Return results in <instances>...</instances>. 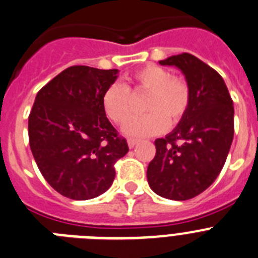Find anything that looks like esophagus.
Masks as SVG:
<instances>
[{"instance_id": "1", "label": "esophagus", "mask_w": 258, "mask_h": 258, "mask_svg": "<svg viewBox=\"0 0 258 258\" xmlns=\"http://www.w3.org/2000/svg\"><path fill=\"white\" fill-rule=\"evenodd\" d=\"M138 142H140V141L136 140V138H129V140H127V146H129L131 149H133L134 146H136Z\"/></svg>"}]
</instances>
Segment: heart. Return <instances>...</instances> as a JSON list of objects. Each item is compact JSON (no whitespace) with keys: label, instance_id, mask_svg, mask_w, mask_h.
Here are the masks:
<instances>
[{"label":"heart","instance_id":"b5f03b06","mask_svg":"<svg viewBox=\"0 0 258 258\" xmlns=\"http://www.w3.org/2000/svg\"><path fill=\"white\" fill-rule=\"evenodd\" d=\"M126 85L113 83L102 97L107 117L116 125L129 120L133 111L132 93H149L145 102L146 115L137 116L127 122L124 133L131 137H146L164 132L168 124L174 125L183 118L191 102V89L184 79L172 76L160 66L149 64L126 77Z\"/></svg>","mask_w":258,"mask_h":258}]
</instances>
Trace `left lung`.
<instances>
[{
    "label": "left lung",
    "mask_w": 258,
    "mask_h": 258,
    "mask_svg": "<svg viewBox=\"0 0 258 258\" xmlns=\"http://www.w3.org/2000/svg\"><path fill=\"white\" fill-rule=\"evenodd\" d=\"M160 64L183 72L191 102L174 131L155 141L147 181L165 199L188 200L207 190L225 165L234 138V106L221 75L192 54L169 56Z\"/></svg>",
    "instance_id": "1"
}]
</instances>
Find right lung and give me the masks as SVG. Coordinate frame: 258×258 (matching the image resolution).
Segmentation results:
<instances>
[{"label":"right lung","mask_w":258,"mask_h":258,"mask_svg":"<svg viewBox=\"0 0 258 258\" xmlns=\"http://www.w3.org/2000/svg\"><path fill=\"white\" fill-rule=\"evenodd\" d=\"M117 70L72 66L41 88L28 118L31 151L56 192L88 200L108 190L127 151L102 106Z\"/></svg>","instance_id":"1"}]
</instances>
